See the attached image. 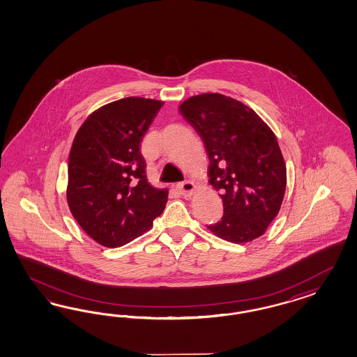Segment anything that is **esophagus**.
Segmentation results:
<instances>
[{
	"mask_svg": "<svg viewBox=\"0 0 357 357\" xmlns=\"http://www.w3.org/2000/svg\"><path fill=\"white\" fill-rule=\"evenodd\" d=\"M176 188L182 196H191L196 190V185L192 182H182V183L176 184Z\"/></svg>",
	"mask_w": 357,
	"mask_h": 357,
	"instance_id": "34e87169",
	"label": "esophagus"
}]
</instances>
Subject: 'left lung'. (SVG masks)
<instances>
[{
  "instance_id": "obj_1",
  "label": "left lung",
  "mask_w": 357,
  "mask_h": 357,
  "mask_svg": "<svg viewBox=\"0 0 357 357\" xmlns=\"http://www.w3.org/2000/svg\"><path fill=\"white\" fill-rule=\"evenodd\" d=\"M206 145L209 183L220 192L224 216L208 229L231 243L264 234L280 211L287 166L275 133L249 106L206 93L179 106Z\"/></svg>"
}]
</instances>
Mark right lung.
I'll return each mask as SVG.
<instances>
[{"label":"right lung","instance_id":"add662e5","mask_svg":"<svg viewBox=\"0 0 357 357\" xmlns=\"http://www.w3.org/2000/svg\"><path fill=\"white\" fill-rule=\"evenodd\" d=\"M162 100L128 97L91 112L68 160L66 200L78 225L106 248H120L153 227L169 190L146 178L141 141Z\"/></svg>","mask_w":357,"mask_h":357}]
</instances>
